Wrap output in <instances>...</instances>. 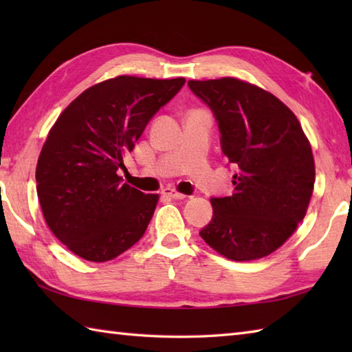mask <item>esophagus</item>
<instances>
[{"label":"esophagus","instance_id":"esophagus-1","mask_svg":"<svg viewBox=\"0 0 352 352\" xmlns=\"http://www.w3.org/2000/svg\"><path fill=\"white\" fill-rule=\"evenodd\" d=\"M162 193L164 197H169V198H174V199H184L186 198L184 193H180V192H177L175 189H169V188L163 189Z\"/></svg>","mask_w":352,"mask_h":352}]
</instances>
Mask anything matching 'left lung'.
<instances>
[{
    "mask_svg": "<svg viewBox=\"0 0 352 352\" xmlns=\"http://www.w3.org/2000/svg\"><path fill=\"white\" fill-rule=\"evenodd\" d=\"M213 110L222 153L237 174L234 193L212 198L199 236L234 261L272 254L304 219L315 186L311 145L294 111L271 92L234 77L189 80Z\"/></svg>",
    "mask_w": 352,
    "mask_h": 352,
    "instance_id": "left-lung-1",
    "label": "left lung"
}]
</instances>
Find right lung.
Returning a JSON list of instances; mask_svg holds the SVG:
<instances>
[{"mask_svg":"<svg viewBox=\"0 0 352 352\" xmlns=\"http://www.w3.org/2000/svg\"><path fill=\"white\" fill-rule=\"evenodd\" d=\"M184 81L104 80L80 94L51 126L37 159L36 190L47 226L76 256L102 263L144 236L159 195L131 188L118 169Z\"/></svg>","mask_w":352,"mask_h":352,"instance_id":"right-lung-1","label":"right lung"}]
</instances>
